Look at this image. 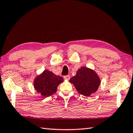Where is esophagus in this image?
Segmentation results:
<instances>
[{"instance_id": "esophagus-1", "label": "esophagus", "mask_w": 133, "mask_h": 133, "mask_svg": "<svg viewBox=\"0 0 133 133\" xmlns=\"http://www.w3.org/2000/svg\"><path fill=\"white\" fill-rule=\"evenodd\" d=\"M70 78V75H65V76H64V79H66V80H69Z\"/></svg>"}]
</instances>
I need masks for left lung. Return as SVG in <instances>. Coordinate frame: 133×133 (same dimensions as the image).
<instances>
[{
	"instance_id": "left-lung-1",
	"label": "left lung",
	"mask_w": 133,
	"mask_h": 133,
	"mask_svg": "<svg viewBox=\"0 0 133 133\" xmlns=\"http://www.w3.org/2000/svg\"><path fill=\"white\" fill-rule=\"evenodd\" d=\"M69 81L74 85L78 92L88 97L97 90L101 82L99 77L94 70L86 67L78 70L76 75Z\"/></svg>"
}]
</instances>
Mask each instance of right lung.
<instances>
[{
	"label": "right lung",
	"instance_id": "add662e5",
	"mask_svg": "<svg viewBox=\"0 0 133 133\" xmlns=\"http://www.w3.org/2000/svg\"><path fill=\"white\" fill-rule=\"evenodd\" d=\"M63 82L62 77L46 70L34 80V88L38 93L44 97H48L56 93L58 85Z\"/></svg>",
	"mask_w": 133,
	"mask_h": 133
}]
</instances>
